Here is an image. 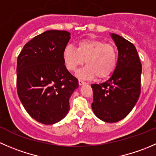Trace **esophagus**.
<instances>
[{"label": "esophagus", "instance_id": "1", "mask_svg": "<svg viewBox=\"0 0 156 156\" xmlns=\"http://www.w3.org/2000/svg\"><path fill=\"white\" fill-rule=\"evenodd\" d=\"M78 84H79V85H83V84H85V82L84 81H83L82 80H78Z\"/></svg>", "mask_w": 156, "mask_h": 156}]
</instances>
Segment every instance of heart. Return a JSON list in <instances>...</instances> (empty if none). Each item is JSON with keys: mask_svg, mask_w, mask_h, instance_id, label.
Here are the masks:
<instances>
[{"mask_svg": "<svg viewBox=\"0 0 156 156\" xmlns=\"http://www.w3.org/2000/svg\"><path fill=\"white\" fill-rule=\"evenodd\" d=\"M117 58V52L112 45L94 38L79 41L77 49L67 45L62 52L65 66L70 72L76 71L85 59L87 66L77 73V76L83 79H92L96 76L99 79L107 78L115 69Z\"/></svg>", "mask_w": 156, "mask_h": 156, "instance_id": "b5f03b06", "label": "heart"}]
</instances>
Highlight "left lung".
Masks as SVG:
<instances>
[{
    "instance_id": "8db88e82",
    "label": "left lung",
    "mask_w": 156,
    "mask_h": 156,
    "mask_svg": "<svg viewBox=\"0 0 156 156\" xmlns=\"http://www.w3.org/2000/svg\"><path fill=\"white\" fill-rule=\"evenodd\" d=\"M119 50L112 75L102 84H93V111L108 123L121 121L130 112L140 94L142 65L134 45L119 34H111Z\"/></svg>"
}]
</instances>
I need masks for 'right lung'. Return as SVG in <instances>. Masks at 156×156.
Masks as SVG:
<instances>
[{
	"instance_id": "obj_1",
	"label": "right lung",
	"mask_w": 156,
	"mask_h": 156,
	"mask_svg": "<svg viewBox=\"0 0 156 156\" xmlns=\"http://www.w3.org/2000/svg\"><path fill=\"white\" fill-rule=\"evenodd\" d=\"M70 33L49 30L25 44L17 59L16 87L26 112L37 122L53 125L69 111L78 81L66 68L62 52Z\"/></svg>"
}]
</instances>
